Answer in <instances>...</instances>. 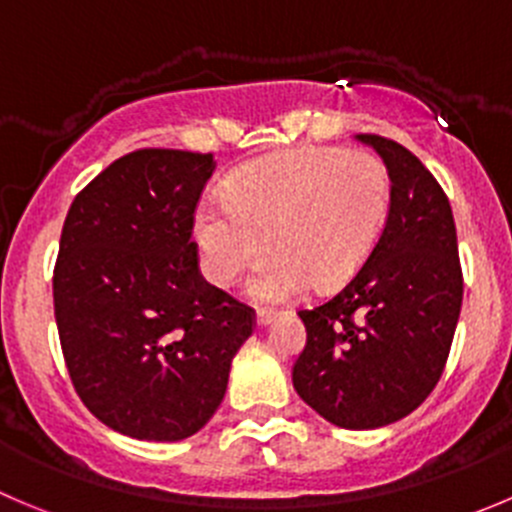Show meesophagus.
Here are the masks:
<instances>
[{
	"instance_id": "1",
	"label": "esophagus",
	"mask_w": 512,
	"mask_h": 512,
	"mask_svg": "<svg viewBox=\"0 0 512 512\" xmlns=\"http://www.w3.org/2000/svg\"><path fill=\"white\" fill-rule=\"evenodd\" d=\"M276 314H279L276 309H266V306H261V309H256V324L259 326L271 324V321L276 319Z\"/></svg>"
}]
</instances>
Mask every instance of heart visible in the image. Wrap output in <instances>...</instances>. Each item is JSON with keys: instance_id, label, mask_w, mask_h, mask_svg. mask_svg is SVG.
I'll list each match as a JSON object with an SVG mask.
<instances>
[{"instance_id": "obj_1", "label": "heart", "mask_w": 512, "mask_h": 512, "mask_svg": "<svg viewBox=\"0 0 512 512\" xmlns=\"http://www.w3.org/2000/svg\"><path fill=\"white\" fill-rule=\"evenodd\" d=\"M392 178L382 158L347 148H296L241 165L223 198L198 203L193 228L203 269L228 286L264 251L248 281L261 301H286L314 281L352 279L387 223Z\"/></svg>"}]
</instances>
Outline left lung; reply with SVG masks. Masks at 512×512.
<instances>
[{"label":"left lung","mask_w":512,"mask_h":512,"mask_svg":"<svg viewBox=\"0 0 512 512\" xmlns=\"http://www.w3.org/2000/svg\"><path fill=\"white\" fill-rule=\"evenodd\" d=\"M382 155L392 206L377 246L334 296L299 309L306 347L291 369L311 410L344 430L410 415L445 372L462 306L450 201L405 145L357 135Z\"/></svg>","instance_id":"left-lung-1"}]
</instances>
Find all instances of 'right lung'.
Instances as JSON below:
<instances>
[{"mask_svg": "<svg viewBox=\"0 0 512 512\" xmlns=\"http://www.w3.org/2000/svg\"><path fill=\"white\" fill-rule=\"evenodd\" d=\"M211 153L143 148L75 196L52 296L72 387L135 440L196 435L221 405L256 311L198 269L193 218Z\"/></svg>", "mask_w": 512, "mask_h": 512, "instance_id": "1", "label": "right lung"}]
</instances>
